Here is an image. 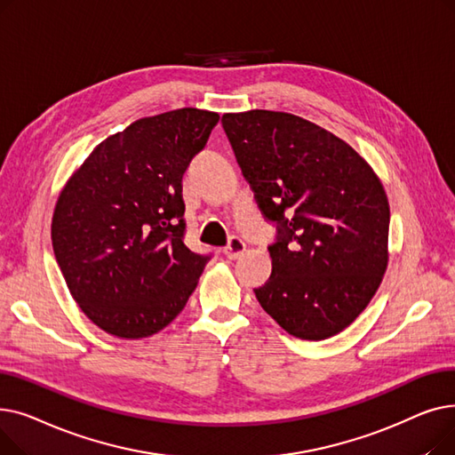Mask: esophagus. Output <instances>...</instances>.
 Listing matches in <instances>:
<instances>
[{
  "mask_svg": "<svg viewBox=\"0 0 455 455\" xmlns=\"http://www.w3.org/2000/svg\"><path fill=\"white\" fill-rule=\"evenodd\" d=\"M243 252H245V243L240 240V237H232V240L228 242V245H227L225 251H223V254H225L228 259L240 258Z\"/></svg>",
  "mask_w": 455,
  "mask_h": 455,
  "instance_id": "obj_1",
  "label": "esophagus"
}]
</instances>
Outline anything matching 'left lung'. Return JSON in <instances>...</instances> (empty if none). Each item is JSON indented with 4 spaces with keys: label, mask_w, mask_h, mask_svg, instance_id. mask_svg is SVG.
<instances>
[{
    "label": "left lung",
    "mask_w": 455,
    "mask_h": 455,
    "mask_svg": "<svg viewBox=\"0 0 455 455\" xmlns=\"http://www.w3.org/2000/svg\"><path fill=\"white\" fill-rule=\"evenodd\" d=\"M259 210L278 225L273 273L254 290L293 338L328 339L369 306L389 264V201L347 141L275 110L221 117Z\"/></svg>",
    "instance_id": "left-lung-1"
}]
</instances>
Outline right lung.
Returning a JSON list of instances; mask_svg holds the SVG:
<instances>
[{"label":"right lung","instance_id":"add662e5","mask_svg":"<svg viewBox=\"0 0 455 455\" xmlns=\"http://www.w3.org/2000/svg\"><path fill=\"white\" fill-rule=\"evenodd\" d=\"M220 114L179 108L140 117L103 140L59 194L52 242L83 314L119 339L170 324L208 256L184 242L182 175Z\"/></svg>","mask_w":455,"mask_h":455}]
</instances>
